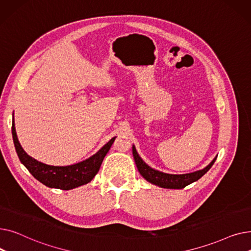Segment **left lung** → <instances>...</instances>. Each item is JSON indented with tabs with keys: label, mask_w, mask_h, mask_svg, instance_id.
I'll use <instances>...</instances> for the list:
<instances>
[{
	"label": "left lung",
	"mask_w": 251,
	"mask_h": 251,
	"mask_svg": "<svg viewBox=\"0 0 251 251\" xmlns=\"http://www.w3.org/2000/svg\"><path fill=\"white\" fill-rule=\"evenodd\" d=\"M134 161L136 164V167L139 171L141 176L148 180L149 182L154 184L156 186H160L163 188H170V189H182L186 187L189 184H191L194 181H197L200 178H201L207 171L212 168L214 163L217 160V156L212 161L207 167H205L202 170L196 171V172L189 173V174H183V175H173V174H166L160 171H156L150 166H148L146 163L142 161L141 157L138 155L135 147L132 148Z\"/></svg>",
	"instance_id": "left-lung-1"
}]
</instances>
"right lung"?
I'll return each mask as SVG.
<instances>
[{
    "mask_svg": "<svg viewBox=\"0 0 251 251\" xmlns=\"http://www.w3.org/2000/svg\"><path fill=\"white\" fill-rule=\"evenodd\" d=\"M12 135L19 160L30 174L46 186L63 190H69L84 185L94 179L99 172L103 157L110 151L115 140V137H113L96 154L81 163L66 167H55L38 162L24 151L17 138L14 120L12 122Z\"/></svg>",
    "mask_w": 251,
    "mask_h": 251,
    "instance_id": "obj_1",
    "label": "right lung"
}]
</instances>
